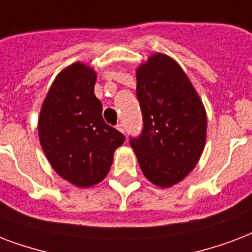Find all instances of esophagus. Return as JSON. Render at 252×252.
<instances>
[{"label": "esophagus", "instance_id": "esophagus-1", "mask_svg": "<svg viewBox=\"0 0 252 252\" xmlns=\"http://www.w3.org/2000/svg\"><path fill=\"white\" fill-rule=\"evenodd\" d=\"M117 127V130H118V131H121V132H125V126H124V124H118L116 126Z\"/></svg>", "mask_w": 252, "mask_h": 252}]
</instances>
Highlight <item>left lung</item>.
<instances>
[{"mask_svg":"<svg viewBox=\"0 0 252 252\" xmlns=\"http://www.w3.org/2000/svg\"><path fill=\"white\" fill-rule=\"evenodd\" d=\"M136 97L143 130L130 138V146L144 176L169 188L200 160L206 139L205 108L185 72L164 54H154L138 67Z\"/></svg>","mask_w":252,"mask_h":252,"instance_id":"obj_1","label":"left lung"}]
</instances>
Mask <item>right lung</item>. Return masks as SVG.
<instances>
[{"mask_svg":"<svg viewBox=\"0 0 252 252\" xmlns=\"http://www.w3.org/2000/svg\"><path fill=\"white\" fill-rule=\"evenodd\" d=\"M93 68L73 63L54 80L39 114L40 146L56 173L88 188L108 175L125 135L102 118Z\"/></svg>","mask_w":252,"mask_h":252,"instance_id":"obj_1","label":"right lung"}]
</instances>
